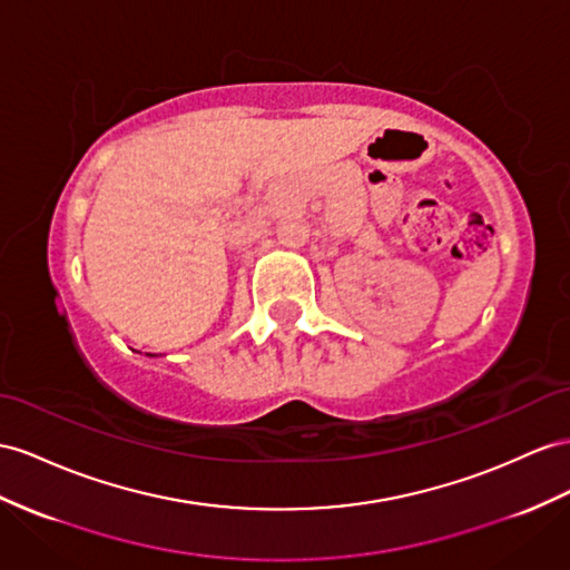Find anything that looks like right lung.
<instances>
[{"label":"right lung","instance_id":"add662e5","mask_svg":"<svg viewBox=\"0 0 570 570\" xmlns=\"http://www.w3.org/2000/svg\"><path fill=\"white\" fill-rule=\"evenodd\" d=\"M151 356H154V354H151Z\"/></svg>","mask_w":570,"mask_h":570}]
</instances>
